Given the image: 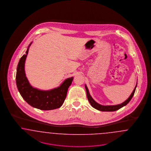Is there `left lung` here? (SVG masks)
Segmentation results:
<instances>
[{"mask_svg": "<svg viewBox=\"0 0 151 151\" xmlns=\"http://www.w3.org/2000/svg\"><path fill=\"white\" fill-rule=\"evenodd\" d=\"M136 86H137V83H136V85L135 86V88L133 90L132 93H131V94L130 95V96H129V98L127 99L126 101H125L124 102H123V103H121V104H117V105H111V106H103V105H101V104L96 102L93 99L91 96L90 94V93L88 91V88H87L86 85H85V88H86V91L87 99H88L89 102L90 103L91 106L93 107H94L95 109H96L98 110H99V111H115L119 110L120 108H122L123 106H126V104H127L129 102V101L131 100L132 98L133 97V96L134 95Z\"/></svg>", "mask_w": 151, "mask_h": 151, "instance_id": "obj_1", "label": "left lung"}]
</instances>
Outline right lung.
Listing matches in <instances>:
<instances>
[{
	"mask_svg": "<svg viewBox=\"0 0 151 151\" xmlns=\"http://www.w3.org/2000/svg\"><path fill=\"white\" fill-rule=\"evenodd\" d=\"M31 44L32 42L29 45L26 54L21 57L17 65L16 76L17 89L24 100L35 108L42 110L60 108L64 103L73 77L65 79L59 87L50 90L43 91L32 87L26 77L24 70L26 57Z\"/></svg>",
	"mask_w": 151,
	"mask_h": 151,
	"instance_id": "1",
	"label": "right lung"
}]
</instances>
